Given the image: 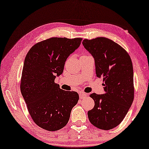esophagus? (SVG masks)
I'll return each instance as SVG.
<instances>
[{"label":"esophagus","instance_id":"obj_1","mask_svg":"<svg viewBox=\"0 0 149 149\" xmlns=\"http://www.w3.org/2000/svg\"><path fill=\"white\" fill-rule=\"evenodd\" d=\"M79 98H85V97L87 96V94L84 92H79Z\"/></svg>","mask_w":149,"mask_h":149}]
</instances>
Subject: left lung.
<instances>
[{
	"label": "left lung",
	"mask_w": 149,
	"mask_h": 149,
	"mask_svg": "<svg viewBox=\"0 0 149 149\" xmlns=\"http://www.w3.org/2000/svg\"><path fill=\"white\" fill-rule=\"evenodd\" d=\"M82 43L94 57L96 76L103 78L105 92L90 95L95 105L88 111V118L100 129H112L123 120L134 100L131 59L120 45L106 37L84 39Z\"/></svg>",
	"instance_id": "left-lung-1"
}]
</instances>
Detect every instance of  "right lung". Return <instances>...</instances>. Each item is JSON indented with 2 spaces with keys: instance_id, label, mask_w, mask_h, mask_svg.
Listing matches in <instances>:
<instances>
[{
  "instance_id": "obj_1",
  "label": "right lung",
  "mask_w": 149,
  "mask_h": 149,
  "mask_svg": "<svg viewBox=\"0 0 149 149\" xmlns=\"http://www.w3.org/2000/svg\"><path fill=\"white\" fill-rule=\"evenodd\" d=\"M81 40L52 37L35 44L26 55L21 92L33 121L43 129L56 131L64 127L78 102L76 92L61 90L55 79Z\"/></svg>"
}]
</instances>
